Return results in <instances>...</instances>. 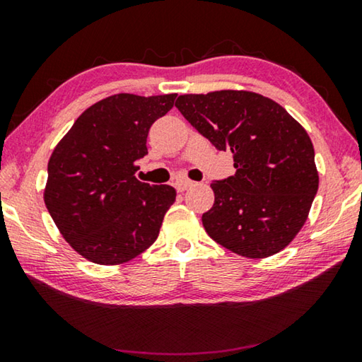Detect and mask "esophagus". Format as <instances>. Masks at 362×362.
<instances>
[{
    "label": "esophagus",
    "instance_id": "34e87169",
    "mask_svg": "<svg viewBox=\"0 0 362 362\" xmlns=\"http://www.w3.org/2000/svg\"><path fill=\"white\" fill-rule=\"evenodd\" d=\"M193 185H194V183L192 180H185V179H179V180H175V183H174L177 192H185V189H188L189 187H193Z\"/></svg>",
    "mask_w": 362,
    "mask_h": 362
}]
</instances>
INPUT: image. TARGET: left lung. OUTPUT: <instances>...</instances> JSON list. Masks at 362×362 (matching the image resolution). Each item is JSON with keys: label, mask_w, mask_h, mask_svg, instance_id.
Wrapping results in <instances>:
<instances>
[{"label": "left lung", "mask_w": 362, "mask_h": 362, "mask_svg": "<svg viewBox=\"0 0 362 362\" xmlns=\"http://www.w3.org/2000/svg\"><path fill=\"white\" fill-rule=\"evenodd\" d=\"M175 107L235 161V175L211 183L216 201L203 214L207 235L249 259L283 250L320 185L308 134L279 103L247 90L179 95Z\"/></svg>", "instance_id": "left-lung-1"}]
</instances>
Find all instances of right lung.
<instances>
[{"label": "right lung", "mask_w": 362, "mask_h": 362, "mask_svg": "<svg viewBox=\"0 0 362 362\" xmlns=\"http://www.w3.org/2000/svg\"><path fill=\"white\" fill-rule=\"evenodd\" d=\"M175 97H107L79 116L49 159L46 207L66 243L88 260L124 263L156 241L175 189L134 174L148 155L151 124Z\"/></svg>", "instance_id": "1"}]
</instances>
